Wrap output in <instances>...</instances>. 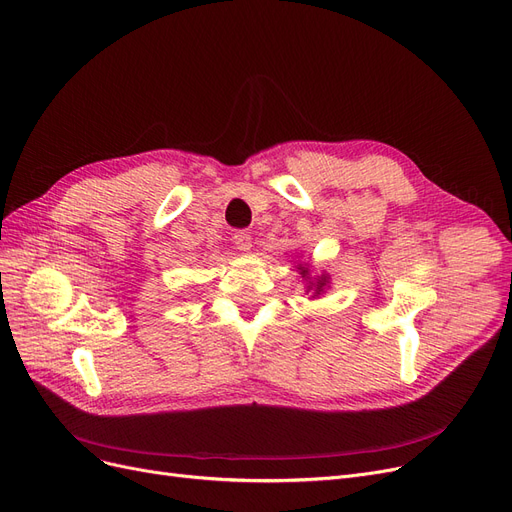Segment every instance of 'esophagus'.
Here are the masks:
<instances>
[{
  "mask_svg": "<svg viewBox=\"0 0 512 512\" xmlns=\"http://www.w3.org/2000/svg\"><path fill=\"white\" fill-rule=\"evenodd\" d=\"M234 244H236L238 251L249 253L253 249V236L249 232H236L234 234Z\"/></svg>",
  "mask_w": 512,
  "mask_h": 512,
  "instance_id": "obj_1",
  "label": "esophagus"
}]
</instances>
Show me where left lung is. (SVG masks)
Returning a JSON list of instances; mask_svg holds the SVG:
<instances>
[{
    "instance_id": "8db88e82",
    "label": "left lung",
    "mask_w": 512,
    "mask_h": 512,
    "mask_svg": "<svg viewBox=\"0 0 512 512\" xmlns=\"http://www.w3.org/2000/svg\"><path fill=\"white\" fill-rule=\"evenodd\" d=\"M295 268L301 272V278L305 280V293H311V297H320L322 293H326L324 288L326 286H330V274H326L324 270H322V274L320 276H316V278H311L309 276V263H297Z\"/></svg>"
}]
</instances>
